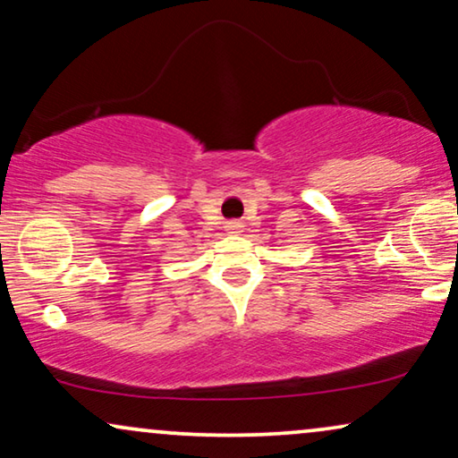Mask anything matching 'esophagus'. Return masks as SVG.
Instances as JSON below:
<instances>
[{
  "label": "esophagus",
  "mask_w": 458,
  "mask_h": 458,
  "mask_svg": "<svg viewBox=\"0 0 458 458\" xmlns=\"http://www.w3.org/2000/svg\"><path fill=\"white\" fill-rule=\"evenodd\" d=\"M225 230H228V234H239V233H242V224L241 222H228V224H225Z\"/></svg>",
  "instance_id": "1"
}]
</instances>
